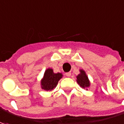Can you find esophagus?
<instances>
[{"label":"esophagus","mask_w":124,"mask_h":124,"mask_svg":"<svg viewBox=\"0 0 124 124\" xmlns=\"http://www.w3.org/2000/svg\"><path fill=\"white\" fill-rule=\"evenodd\" d=\"M65 75H66V76L67 77H70L71 73L70 72H67V73H65Z\"/></svg>","instance_id":"1"}]
</instances>
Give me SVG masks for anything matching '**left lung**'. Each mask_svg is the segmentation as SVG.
<instances>
[{
	"mask_svg": "<svg viewBox=\"0 0 124 124\" xmlns=\"http://www.w3.org/2000/svg\"><path fill=\"white\" fill-rule=\"evenodd\" d=\"M77 78V82L82 88H86L90 86V82L88 76L85 73V71L82 70H80V73L78 74ZM87 90V89H86Z\"/></svg>",
	"mask_w": 124,
	"mask_h": 124,
	"instance_id": "8db88e82",
	"label": "left lung"
}]
</instances>
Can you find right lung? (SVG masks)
<instances>
[{
	"label": "right lung",
	"mask_w": 124,
	"mask_h": 124,
	"mask_svg": "<svg viewBox=\"0 0 124 124\" xmlns=\"http://www.w3.org/2000/svg\"><path fill=\"white\" fill-rule=\"evenodd\" d=\"M62 73H54L52 69L48 68L45 71L43 79L41 81V87L45 90H52L57 86L59 80L62 78Z\"/></svg>",
	"instance_id": "add662e5"
}]
</instances>
